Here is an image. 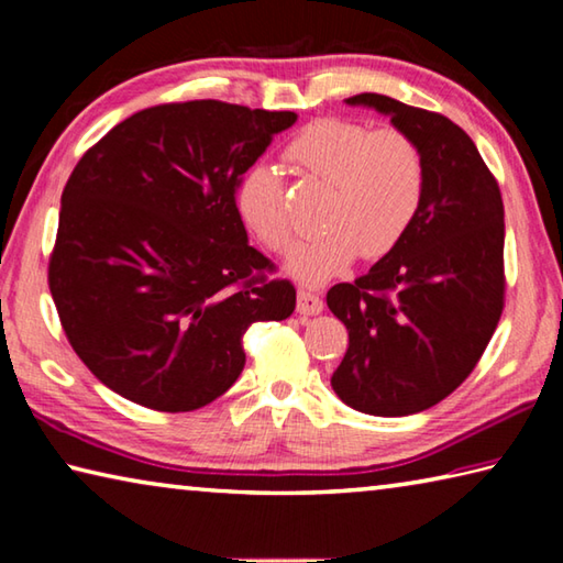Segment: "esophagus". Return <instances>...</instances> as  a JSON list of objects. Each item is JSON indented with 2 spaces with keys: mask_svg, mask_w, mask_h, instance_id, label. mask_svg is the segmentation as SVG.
Masks as SVG:
<instances>
[{
  "mask_svg": "<svg viewBox=\"0 0 563 563\" xmlns=\"http://www.w3.org/2000/svg\"><path fill=\"white\" fill-rule=\"evenodd\" d=\"M298 312H300V316H318V312H322L320 295L300 288L298 290Z\"/></svg>",
  "mask_w": 563,
  "mask_h": 563,
  "instance_id": "esophagus-1",
  "label": "esophagus"
}]
</instances>
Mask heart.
I'll return each mask as SVG.
<instances>
[{
	"mask_svg": "<svg viewBox=\"0 0 563 563\" xmlns=\"http://www.w3.org/2000/svg\"><path fill=\"white\" fill-rule=\"evenodd\" d=\"M285 161L298 176L325 184L318 208L322 231L288 258V273L320 285L345 273L352 261L383 258L402 241L422 206L424 154L409 133L375 129L350 119H318L298 131ZM235 206L245 225L275 253L290 251L295 228L280 176L253 164L238 180Z\"/></svg>",
	"mask_w": 563,
	"mask_h": 563,
	"instance_id": "1",
	"label": "heart"
}]
</instances>
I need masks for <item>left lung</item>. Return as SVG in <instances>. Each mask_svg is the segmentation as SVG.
<instances>
[{
    "label": "left lung",
    "mask_w": 563,
    "mask_h": 563,
    "mask_svg": "<svg viewBox=\"0 0 563 563\" xmlns=\"http://www.w3.org/2000/svg\"><path fill=\"white\" fill-rule=\"evenodd\" d=\"M412 136L427 188L402 241L355 283L328 290L350 345L330 385L347 407L405 417L452 395L504 310V203L474 141L442 113L383 93L350 97Z\"/></svg>",
    "instance_id": "left-lung-1"
}]
</instances>
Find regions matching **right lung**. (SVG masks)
Listing matches in <instances>:
<instances>
[{"label":"right lung","mask_w":563,"mask_h":563,"mask_svg":"<svg viewBox=\"0 0 563 563\" xmlns=\"http://www.w3.org/2000/svg\"><path fill=\"white\" fill-rule=\"evenodd\" d=\"M298 121L216 99L113 126L71 170L49 290L76 355L113 393L190 412L243 373L253 322L295 310L290 280L247 245L238 180Z\"/></svg>","instance_id":"obj_1"}]
</instances>
